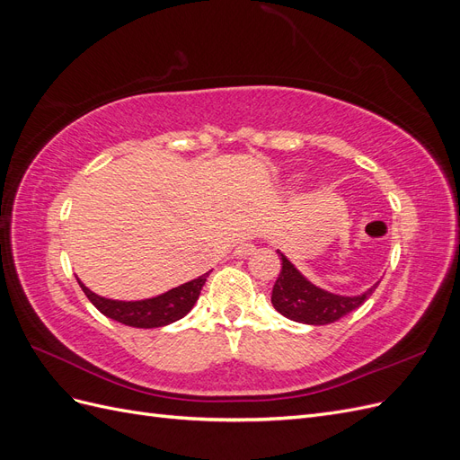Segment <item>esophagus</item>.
<instances>
[{
	"instance_id": "obj_1",
	"label": "esophagus",
	"mask_w": 460,
	"mask_h": 460,
	"mask_svg": "<svg viewBox=\"0 0 460 460\" xmlns=\"http://www.w3.org/2000/svg\"><path fill=\"white\" fill-rule=\"evenodd\" d=\"M255 252V243H252V242H243V243H240L238 247H235V252H234V255L238 257V259H243V257H249Z\"/></svg>"
}]
</instances>
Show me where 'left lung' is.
Instances as JSON below:
<instances>
[{
	"mask_svg": "<svg viewBox=\"0 0 460 460\" xmlns=\"http://www.w3.org/2000/svg\"><path fill=\"white\" fill-rule=\"evenodd\" d=\"M276 253L280 257L282 270L272 288V305L278 313L289 320H296V323L311 326L336 323L341 316L358 309L372 296V291L378 288V284H374L365 294L351 297L332 294V291L309 282L280 249Z\"/></svg>",
	"mask_w": 460,
	"mask_h": 460,
	"instance_id": "obj_1",
	"label": "left lung"
}]
</instances>
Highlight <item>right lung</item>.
Here are the masks:
<instances>
[{"label":"right lung","mask_w":460,"mask_h":460,"mask_svg":"<svg viewBox=\"0 0 460 460\" xmlns=\"http://www.w3.org/2000/svg\"><path fill=\"white\" fill-rule=\"evenodd\" d=\"M211 272V270H208ZM208 272L196 278V280H190L182 286L172 288L164 294L142 299V301H119V299H107L93 294L84 284H82L78 278V284L84 291L86 297L95 305V309L103 313L107 318H113L117 323H122L132 328H161L176 320L184 318L196 305L201 288L207 280Z\"/></svg>","instance_id":"add662e5"}]
</instances>
